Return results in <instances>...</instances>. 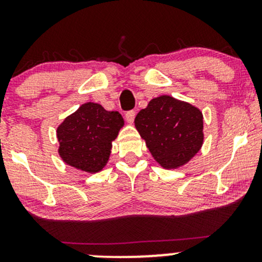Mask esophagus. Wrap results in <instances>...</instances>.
Returning <instances> with one entry per match:
<instances>
[{
    "instance_id": "1",
    "label": "esophagus",
    "mask_w": 262,
    "mask_h": 262,
    "mask_svg": "<svg viewBox=\"0 0 262 262\" xmlns=\"http://www.w3.org/2000/svg\"><path fill=\"white\" fill-rule=\"evenodd\" d=\"M135 118V112L134 111H129V112L125 113V121H127L129 124H133Z\"/></svg>"
}]
</instances>
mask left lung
Masks as SVG:
<instances>
[{
	"label": "left lung",
	"mask_w": 262,
	"mask_h": 262,
	"mask_svg": "<svg viewBox=\"0 0 262 262\" xmlns=\"http://www.w3.org/2000/svg\"><path fill=\"white\" fill-rule=\"evenodd\" d=\"M134 125L162 169L183 166L203 145L201 110L172 96L152 98L146 108L137 114Z\"/></svg>",
	"instance_id": "1"
}]
</instances>
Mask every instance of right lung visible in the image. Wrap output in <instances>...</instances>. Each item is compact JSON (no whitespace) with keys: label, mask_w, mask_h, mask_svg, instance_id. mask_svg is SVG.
<instances>
[{"label":"right lung","mask_w":262,"mask_h":262,"mask_svg":"<svg viewBox=\"0 0 262 262\" xmlns=\"http://www.w3.org/2000/svg\"><path fill=\"white\" fill-rule=\"evenodd\" d=\"M123 125L124 119L117 111H106L93 102L81 104L56 128L60 159L83 172H100Z\"/></svg>","instance_id":"add662e5"}]
</instances>
